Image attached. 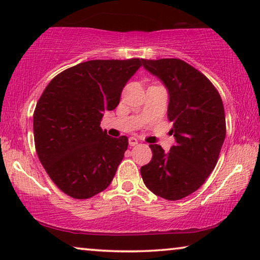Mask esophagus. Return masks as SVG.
I'll list each match as a JSON object with an SVG mask.
<instances>
[{
	"instance_id": "1",
	"label": "esophagus",
	"mask_w": 260,
	"mask_h": 260,
	"mask_svg": "<svg viewBox=\"0 0 260 260\" xmlns=\"http://www.w3.org/2000/svg\"><path fill=\"white\" fill-rule=\"evenodd\" d=\"M138 143V140L136 137H130L129 138V144L130 147H134V145H136Z\"/></svg>"
}]
</instances>
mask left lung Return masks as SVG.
Returning a JSON list of instances; mask_svg holds the SVG:
<instances>
[{
  "mask_svg": "<svg viewBox=\"0 0 260 260\" xmlns=\"http://www.w3.org/2000/svg\"><path fill=\"white\" fill-rule=\"evenodd\" d=\"M165 84L168 119L176 143L165 152L150 144L152 158L141 168L148 189L166 200H181L200 188L215 168L226 136L225 110L211 81L180 59H142Z\"/></svg>",
  "mask_w": 260,
  "mask_h": 260,
  "instance_id": "8db88e82",
  "label": "left lung"
}]
</instances>
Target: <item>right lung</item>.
Here are the masks:
<instances>
[{"mask_svg": "<svg viewBox=\"0 0 260 260\" xmlns=\"http://www.w3.org/2000/svg\"><path fill=\"white\" fill-rule=\"evenodd\" d=\"M141 66L142 59L90 60L62 71L42 92L34 111L35 149L65 194L88 199L111 183L129 142L110 137L101 120Z\"/></svg>", "mask_w": 260, "mask_h": 260, "instance_id": "1", "label": "right lung"}]
</instances>
